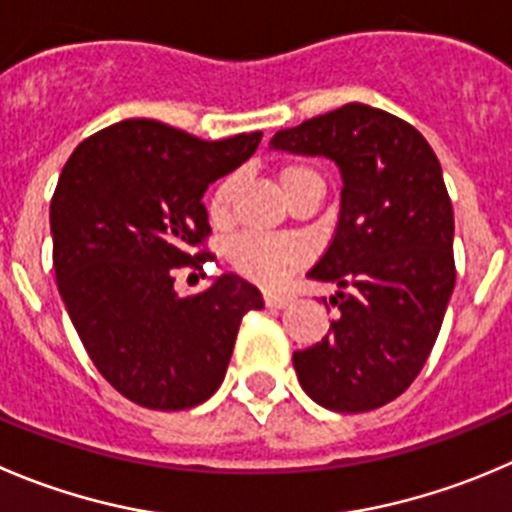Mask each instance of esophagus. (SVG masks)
I'll return each mask as SVG.
<instances>
[{
	"label": "esophagus",
	"instance_id": "obj_1",
	"mask_svg": "<svg viewBox=\"0 0 512 512\" xmlns=\"http://www.w3.org/2000/svg\"><path fill=\"white\" fill-rule=\"evenodd\" d=\"M264 301H266V306H274V309H284V306L291 304V296L281 294V291H266Z\"/></svg>",
	"mask_w": 512,
	"mask_h": 512
}]
</instances>
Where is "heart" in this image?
<instances>
[{
    "label": "heart",
    "instance_id": "heart-1",
    "mask_svg": "<svg viewBox=\"0 0 512 512\" xmlns=\"http://www.w3.org/2000/svg\"><path fill=\"white\" fill-rule=\"evenodd\" d=\"M279 178V186L284 191V196L289 198L299 183L311 178H319L309 165L301 163H289L276 173ZM238 178L236 175H226V178L213 188L211 198H208V216L213 223H223L231 211L233 193H236ZM228 264L233 266V271H238L241 276L251 281H259V284H276V281L284 279L289 271L299 269L306 261V246L296 238H284V236H238L236 241H231L226 251Z\"/></svg>",
    "mask_w": 512,
    "mask_h": 512
}]
</instances>
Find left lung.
<instances>
[{
    "mask_svg": "<svg viewBox=\"0 0 512 512\" xmlns=\"http://www.w3.org/2000/svg\"><path fill=\"white\" fill-rule=\"evenodd\" d=\"M269 148L324 155L342 173L337 231L306 274L337 284L342 316L294 352L296 377L326 410H377L425 367L455 289L440 160L410 123L362 102L279 130Z\"/></svg>",
    "mask_w": 512,
    "mask_h": 512,
    "instance_id": "8db88e82",
    "label": "left lung"
}]
</instances>
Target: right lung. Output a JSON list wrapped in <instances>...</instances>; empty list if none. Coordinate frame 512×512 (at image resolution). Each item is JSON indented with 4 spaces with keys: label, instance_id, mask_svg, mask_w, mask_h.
Listing matches in <instances>:
<instances>
[{
    "label": "right lung",
    "instance_id": "right-lung-1",
    "mask_svg": "<svg viewBox=\"0 0 512 512\" xmlns=\"http://www.w3.org/2000/svg\"><path fill=\"white\" fill-rule=\"evenodd\" d=\"M261 133L201 140L130 118L82 140L50 203L57 289L97 372L148 410H188L226 377L238 326L259 289L221 274L180 296V269H203V193L246 163Z\"/></svg>",
    "mask_w": 512,
    "mask_h": 512
}]
</instances>
